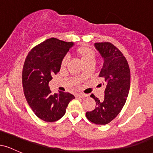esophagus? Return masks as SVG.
<instances>
[{"label": "esophagus", "instance_id": "obj_1", "mask_svg": "<svg viewBox=\"0 0 153 153\" xmlns=\"http://www.w3.org/2000/svg\"><path fill=\"white\" fill-rule=\"evenodd\" d=\"M75 97L76 98H85V97H86V95L82 94H78L75 96Z\"/></svg>", "mask_w": 153, "mask_h": 153}]
</instances>
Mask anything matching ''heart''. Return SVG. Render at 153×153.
<instances>
[{
	"instance_id": "obj_1",
	"label": "heart",
	"mask_w": 153,
	"mask_h": 153,
	"mask_svg": "<svg viewBox=\"0 0 153 153\" xmlns=\"http://www.w3.org/2000/svg\"><path fill=\"white\" fill-rule=\"evenodd\" d=\"M77 55L80 57L82 62L85 65H88L93 64L94 65L95 61H96V53L91 47L88 46H80L77 49L76 51ZM68 62V58L67 57H65L64 58L62 59L61 62V68H65Z\"/></svg>"
}]
</instances>
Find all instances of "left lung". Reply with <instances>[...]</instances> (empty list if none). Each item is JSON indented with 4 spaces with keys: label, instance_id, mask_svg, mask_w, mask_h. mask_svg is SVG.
Listing matches in <instances>:
<instances>
[{
    "label": "left lung",
    "instance_id": "8db88e82",
    "mask_svg": "<svg viewBox=\"0 0 153 153\" xmlns=\"http://www.w3.org/2000/svg\"><path fill=\"white\" fill-rule=\"evenodd\" d=\"M103 59L99 77L103 78L106 88L103 101L91 95L96 101V108L86 112L89 121L96 124H106L117 117L125 104L130 88V70L121 51L110 42L95 43Z\"/></svg>",
    "mask_w": 153,
    "mask_h": 153
}]
</instances>
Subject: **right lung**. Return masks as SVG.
<instances>
[{"mask_svg":"<svg viewBox=\"0 0 153 153\" xmlns=\"http://www.w3.org/2000/svg\"><path fill=\"white\" fill-rule=\"evenodd\" d=\"M73 42L50 38L35 46L28 54L22 71L24 93L29 106L37 117L53 122L65 114L70 101L75 99L70 93L52 94L49 82L60 70L61 62Z\"/></svg>","mask_w":153,"mask_h":153,"instance_id":"right-lung-1","label":"right lung"}]
</instances>
